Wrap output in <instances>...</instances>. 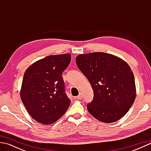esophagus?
Returning a JSON list of instances; mask_svg holds the SVG:
<instances>
[{
    "mask_svg": "<svg viewBox=\"0 0 151 151\" xmlns=\"http://www.w3.org/2000/svg\"><path fill=\"white\" fill-rule=\"evenodd\" d=\"M76 99H78V100H81V99H82V94H81V93H80V94H79V95H78L77 97H76Z\"/></svg>",
    "mask_w": 151,
    "mask_h": 151,
    "instance_id": "34e87169",
    "label": "esophagus"
}]
</instances>
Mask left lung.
Returning a JSON list of instances; mask_svg holds the SVG:
<instances>
[{
  "label": "left lung",
  "instance_id": "8db88e82",
  "mask_svg": "<svg viewBox=\"0 0 151 151\" xmlns=\"http://www.w3.org/2000/svg\"><path fill=\"white\" fill-rule=\"evenodd\" d=\"M78 69L87 77L93 90V99L87 109L103 123L119 120L129 110L136 99L133 72L120 58L105 52L80 54Z\"/></svg>",
  "mask_w": 151,
  "mask_h": 151
}]
</instances>
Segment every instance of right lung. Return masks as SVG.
<instances>
[{
	"label": "right lung",
	"instance_id": "1",
	"mask_svg": "<svg viewBox=\"0 0 151 151\" xmlns=\"http://www.w3.org/2000/svg\"><path fill=\"white\" fill-rule=\"evenodd\" d=\"M70 60V54L47 56L34 63L24 74L21 101L34 119L41 124L56 122L69 106L62 73Z\"/></svg>",
	"mask_w": 151,
	"mask_h": 151
}]
</instances>
